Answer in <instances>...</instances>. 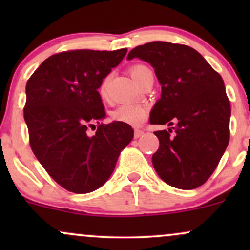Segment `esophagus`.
<instances>
[{
  "label": "esophagus",
  "instance_id": "1",
  "mask_svg": "<svg viewBox=\"0 0 250 250\" xmlns=\"http://www.w3.org/2000/svg\"><path fill=\"white\" fill-rule=\"evenodd\" d=\"M143 133H145V131H143V130H140V129H136V130H135V133H134V137H135V139H139V137L142 136Z\"/></svg>",
  "mask_w": 250,
  "mask_h": 250
}]
</instances>
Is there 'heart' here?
I'll use <instances>...</instances> for the list:
<instances>
[{"mask_svg": "<svg viewBox=\"0 0 250 250\" xmlns=\"http://www.w3.org/2000/svg\"><path fill=\"white\" fill-rule=\"evenodd\" d=\"M150 70L147 65L145 64H135L130 68V74L133 79L137 83L145 75L146 71ZM108 93V79L103 80V82L100 85V95L102 99L107 97ZM148 109L140 104H122L111 114V119L116 122L125 123V125H131V127H139L143 125L147 120Z\"/></svg>", "mask_w": 250, "mask_h": 250, "instance_id": "obj_1", "label": "heart"}]
</instances>
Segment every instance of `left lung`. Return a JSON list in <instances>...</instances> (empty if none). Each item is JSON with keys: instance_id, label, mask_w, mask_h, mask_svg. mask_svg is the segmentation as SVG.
I'll return each instance as SVG.
<instances>
[{"instance_id": "1", "label": "left lung", "mask_w": 250, "mask_h": 250, "mask_svg": "<svg viewBox=\"0 0 250 250\" xmlns=\"http://www.w3.org/2000/svg\"><path fill=\"white\" fill-rule=\"evenodd\" d=\"M134 57L153 65L162 87L150 123H176L154 133L160 141L151 159L155 170L171 187H200L214 173L229 142L230 103L222 77L185 44L149 42L134 48L127 59Z\"/></svg>"}]
</instances>
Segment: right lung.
<instances>
[{"label":"right lung","instance_id":"right-lung-1","mask_svg":"<svg viewBox=\"0 0 250 250\" xmlns=\"http://www.w3.org/2000/svg\"><path fill=\"white\" fill-rule=\"evenodd\" d=\"M125 54L127 48L63 51L44 60L27 82L23 111L31 150L61 187L75 194L104 185L133 140V128L116 121L87 134L105 116L97 89Z\"/></svg>","mask_w":250,"mask_h":250}]
</instances>
